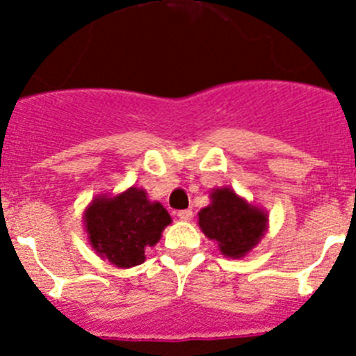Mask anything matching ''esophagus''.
Wrapping results in <instances>:
<instances>
[{
  "mask_svg": "<svg viewBox=\"0 0 356 356\" xmlns=\"http://www.w3.org/2000/svg\"><path fill=\"white\" fill-rule=\"evenodd\" d=\"M178 217H180L181 221H191V219H193V210H180V212H178Z\"/></svg>",
  "mask_w": 356,
  "mask_h": 356,
  "instance_id": "esophagus-1",
  "label": "esophagus"
}]
</instances>
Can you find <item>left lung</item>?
Instances as JSON below:
<instances>
[{
  "mask_svg": "<svg viewBox=\"0 0 356 356\" xmlns=\"http://www.w3.org/2000/svg\"><path fill=\"white\" fill-rule=\"evenodd\" d=\"M267 216L238 197L232 188L212 193V203L200 212L203 234L219 244L226 257L241 259L259 244L266 229Z\"/></svg>",
  "mask_w": 356,
  "mask_h": 356,
  "instance_id": "obj_1",
  "label": "left lung"
}]
</instances>
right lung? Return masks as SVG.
<instances>
[{
  "label": "right lung",
  "mask_w": 356,
  "mask_h": 356,
  "mask_svg": "<svg viewBox=\"0 0 356 356\" xmlns=\"http://www.w3.org/2000/svg\"><path fill=\"white\" fill-rule=\"evenodd\" d=\"M169 222L168 210L147 201L146 193L137 187L115 197H96L85 212L90 244L118 267L143 264L144 250L155 246Z\"/></svg>",
  "instance_id": "right-lung-1"
}]
</instances>
